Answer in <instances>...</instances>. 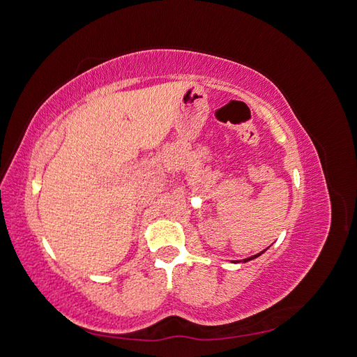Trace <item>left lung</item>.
<instances>
[{"label": "left lung", "instance_id": "left-lung-1", "mask_svg": "<svg viewBox=\"0 0 357 357\" xmlns=\"http://www.w3.org/2000/svg\"><path fill=\"white\" fill-rule=\"evenodd\" d=\"M265 252V250H264ZM264 252H261V253H257V255H255V256H252V257H247V259H244V262H247V261H252V259H255V257H257V256H261Z\"/></svg>", "mask_w": 357, "mask_h": 357}]
</instances>
